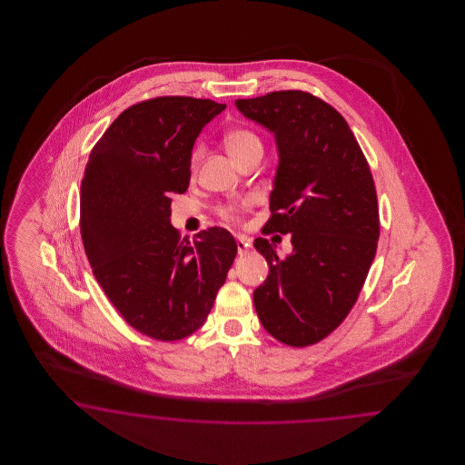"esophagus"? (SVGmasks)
<instances>
[{"label":"esophagus","instance_id":"34e87169","mask_svg":"<svg viewBox=\"0 0 465 465\" xmlns=\"http://www.w3.org/2000/svg\"><path fill=\"white\" fill-rule=\"evenodd\" d=\"M251 247H252V240L247 239L245 235H237V251H239L240 255L249 252Z\"/></svg>","mask_w":465,"mask_h":465}]
</instances>
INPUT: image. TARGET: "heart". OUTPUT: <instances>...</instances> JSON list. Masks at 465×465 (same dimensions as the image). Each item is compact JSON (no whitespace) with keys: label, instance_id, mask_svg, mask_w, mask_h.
I'll return each instance as SVG.
<instances>
[{"label":"heart","instance_id":"heart-1","mask_svg":"<svg viewBox=\"0 0 465 465\" xmlns=\"http://www.w3.org/2000/svg\"><path fill=\"white\" fill-rule=\"evenodd\" d=\"M226 152L233 160H237L242 155L249 153L253 148H262V143L257 138V134H253L249 129H232L228 131L223 138ZM197 162V152L191 156V167H194ZM220 214L226 220H235L239 216V208L237 206H223L220 208Z\"/></svg>","mask_w":465,"mask_h":465}]
</instances>
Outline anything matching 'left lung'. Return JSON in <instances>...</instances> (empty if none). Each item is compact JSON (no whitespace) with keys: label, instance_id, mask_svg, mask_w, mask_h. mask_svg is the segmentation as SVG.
Here are the masks:
<instances>
[{"label":"left lung","instance_id":"obj_1","mask_svg":"<svg viewBox=\"0 0 465 465\" xmlns=\"http://www.w3.org/2000/svg\"><path fill=\"white\" fill-rule=\"evenodd\" d=\"M239 113L276 140L278 169L266 233H290L293 251L255 239L268 261L253 292L261 324L272 338L303 348L319 342L352 309L377 252V191L344 117L302 90L235 100Z\"/></svg>","mask_w":465,"mask_h":465}]
</instances>
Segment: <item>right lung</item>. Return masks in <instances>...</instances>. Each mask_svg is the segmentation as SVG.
Returning a JSON list of instances; mask_svg holds the SVG:
<instances>
[{"label":"right lung","mask_w":465,"mask_h":465,"mask_svg":"<svg viewBox=\"0 0 465 465\" xmlns=\"http://www.w3.org/2000/svg\"><path fill=\"white\" fill-rule=\"evenodd\" d=\"M225 107L193 97L144 100L114 121L88 158L84 252L114 307L148 338L196 332L237 255L225 228L203 230L191 243L170 223V197L189 187L197 136Z\"/></svg>","instance_id":"1"}]
</instances>
